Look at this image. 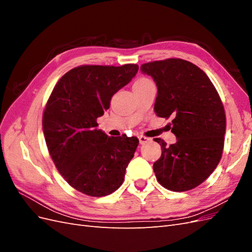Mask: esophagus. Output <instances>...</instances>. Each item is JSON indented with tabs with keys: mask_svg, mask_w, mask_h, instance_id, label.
Wrapping results in <instances>:
<instances>
[{
	"mask_svg": "<svg viewBox=\"0 0 252 252\" xmlns=\"http://www.w3.org/2000/svg\"><path fill=\"white\" fill-rule=\"evenodd\" d=\"M139 141H140V144H141V145H144V144H146V143L150 142L151 140H150L149 138H147V136L140 135V136H139Z\"/></svg>",
	"mask_w": 252,
	"mask_h": 252,
	"instance_id": "1",
	"label": "esophagus"
}]
</instances>
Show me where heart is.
<instances>
[{
	"label": "heart",
	"mask_w": 252,
	"mask_h": 252,
	"mask_svg": "<svg viewBox=\"0 0 252 252\" xmlns=\"http://www.w3.org/2000/svg\"><path fill=\"white\" fill-rule=\"evenodd\" d=\"M148 82H150V80H148V79H146V78H141V79H139L138 81H136V82L134 83V85H138V84H144V83H148Z\"/></svg>",
	"instance_id": "heart-1"
}]
</instances>
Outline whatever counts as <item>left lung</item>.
<instances>
[{
    "label": "left lung",
    "instance_id": "8db88e82",
    "mask_svg": "<svg viewBox=\"0 0 252 252\" xmlns=\"http://www.w3.org/2000/svg\"><path fill=\"white\" fill-rule=\"evenodd\" d=\"M141 71L156 82L158 117H172L177 142L161 145L154 164L157 180L172 191H187L207 179L222 158L226 117L216 87L202 69L182 59L143 64Z\"/></svg>",
    "mask_w": 252,
    "mask_h": 252
}]
</instances>
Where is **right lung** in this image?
<instances>
[{"label":"right lung","instance_id":"right-lung-1","mask_svg":"<svg viewBox=\"0 0 252 252\" xmlns=\"http://www.w3.org/2000/svg\"><path fill=\"white\" fill-rule=\"evenodd\" d=\"M138 70L136 64L75 67L59 80L48 98L43 132L49 155L68 184L84 194L108 195L123 184L139 140L110 138L96 128V119Z\"/></svg>","mask_w":252,"mask_h":252}]
</instances>
